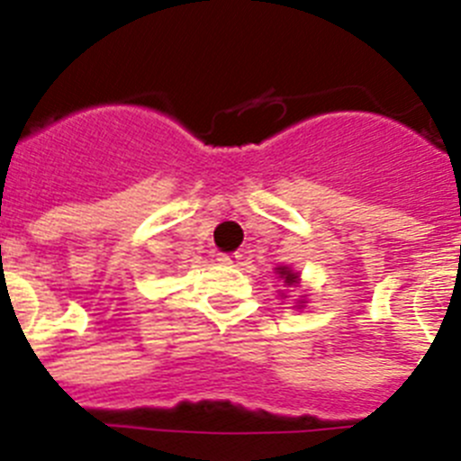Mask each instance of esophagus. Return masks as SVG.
<instances>
[{
	"mask_svg": "<svg viewBox=\"0 0 461 461\" xmlns=\"http://www.w3.org/2000/svg\"><path fill=\"white\" fill-rule=\"evenodd\" d=\"M240 258H242V256H240L238 251H235V253H219V260H221L223 265H238Z\"/></svg>",
	"mask_w": 461,
	"mask_h": 461,
	"instance_id": "1",
	"label": "esophagus"
}]
</instances>
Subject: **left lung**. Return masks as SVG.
<instances>
[{
    "label": "left lung",
    "mask_w": 461,
    "mask_h": 461,
    "mask_svg": "<svg viewBox=\"0 0 461 461\" xmlns=\"http://www.w3.org/2000/svg\"><path fill=\"white\" fill-rule=\"evenodd\" d=\"M274 274H276L278 281H281L285 288L297 290L299 285H302V276H299L297 269H293L290 265H278V267L274 269ZM278 294L285 299V293H283V290H278ZM303 306H306V294H303V297H299L297 302H294V308H303Z\"/></svg>",
    "instance_id": "left-lung-1"
}]
</instances>
